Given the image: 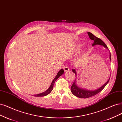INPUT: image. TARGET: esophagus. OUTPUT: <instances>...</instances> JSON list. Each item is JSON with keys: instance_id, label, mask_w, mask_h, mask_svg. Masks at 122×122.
Here are the masks:
<instances>
[{"instance_id": "esophagus-1", "label": "esophagus", "mask_w": 122, "mask_h": 122, "mask_svg": "<svg viewBox=\"0 0 122 122\" xmlns=\"http://www.w3.org/2000/svg\"><path fill=\"white\" fill-rule=\"evenodd\" d=\"M63 69H64L65 72L68 71L69 70V66L68 65H64L63 66Z\"/></svg>"}]
</instances>
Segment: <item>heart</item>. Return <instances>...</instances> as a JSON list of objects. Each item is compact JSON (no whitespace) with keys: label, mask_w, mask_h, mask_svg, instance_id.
Instances as JSON below:
<instances>
[{"label":"heart","mask_w":122,"mask_h":122,"mask_svg":"<svg viewBox=\"0 0 122 122\" xmlns=\"http://www.w3.org/2000/svg\"><path fill=\"white\" fill-rule=\"evenodd\" d=\"M81 46L80 45H77V46H76V50H79L80 48H81Z\"/></svg>","instance_id":"b5f03b06"}]
</instances>
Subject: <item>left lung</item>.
<instances>
[{"instance_id": "obj_1", "label": "left lung", "mask_w": 122, "mask_h": 122, "mask_svg": "<svg viewBox=\"0 0 122 122\" xmlns=\"http://www.w3.org/2000/svg\"><path fill=\"white\" fill-rule=\"evenodd\" d=\"M87 34L89 36V37L90 38V39L92 40H93L94 42L92 44L93 46H95V45H102V46H104L106 48H107V46L106 44L103 42L101 39L96 37L95 36L93 35L92 33H90V32H88ZM110 59L111 60V53L110 54ZM72 71L75 73V74L76 75L75 70L72 69ZM110 78L107 81V82L103 84L102 86H101L98 89L96 90V91H89V90L80 88L77 86V85H76V83H75L76 80H75L73 84L72 85L71 87V92L75 96L77 97H79V98H88V97H93L94 96L96 95V94H97V93L101 92L102 90L105 88V87L106 86L107 83L109 82V80H110Z\"/></svg>"}]
</instances>
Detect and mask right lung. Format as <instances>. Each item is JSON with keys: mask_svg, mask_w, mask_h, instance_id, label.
Masks as SVG:
<instances>
[{"mask_svg": "<svg viewBox=\"0 0 122 122\" xmlns=\"http://www.w3.org/2000/svg\"><path fill=\"white\" fill-rule=\"evenodd\" d=\"M64 72V70L63 69H61L58 72V73H57V75L56 76V77H55V78L53 79L52 82L51 83L50 86L49 87V88L46 91H45V92H44L43 93H40V94H36V95H34V96L36 97H42L46 96L48 95V94H49L50 93L52 92V91L53 90L54 85V83H55V82L56 81V80L61 75H62L63 74Z\"/></svg>", "mask_w": 122, "mask_h": 122, "instance_id": "add662e5", "label": "right lung"}]
</instances>
